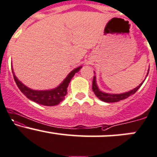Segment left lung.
<instances>
[{
  "instance_id": "obj_1",
  "label": "left lung",
  "mask_w": 157,
  "mask_h": 157,
  "mask_svg": "<svg viewBox=\"0 0 157 157\" xmlns=\"http://www.w3.org/2000/svg\"><path fill=\"white\" fill-rule=\"evenodd\" d=\"M142 85V83H141L139 86L135 88V89H132V90L125 93H122V94H108V93H105V92H101V91H100V89H98L97 84H96L95 76H94V77H93V81H92V90L94 94H95V95L97 96L100 100L104 101V102L113 103V102H118V101H121V100L125 99V98H128L129 96L133 94L134 93L136 92V91L141 87V86Z\"/></svg>"
}]
</instances>
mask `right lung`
<instances>
[{
  "label": "right lung",
  "mask_w": 157,
  "mask_h": 157,
  "mask_svg": "<svg viewBox=\"0 0 157 157\" xmlns=\"http://www.w3.org/2000/svg\"><path fill=\"white\" fill-rule=\"evenodd\" d=\"M81 68V66L78 67V68L72 71L71 72H70L69 75L67 76V77L63 80V82L56 89L47 91H36L29 89L17 79V77L13 73V69L12 71H13V77H14V80L17 86H18V89L26 97L31 101L41 105L55 106V105L59 104L60 102H62L64 100L65 96L67 94V88L71 80L75 75V73L79 71Z\"/></svg>",
  "instance_id": "right-lung-1"
}]
</instances>
